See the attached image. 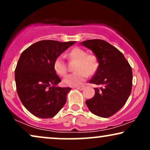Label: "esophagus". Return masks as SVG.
I'll return each instance as SVG.
<instances>
[{
    "label": "esophagus",
    "mask_w": 150,
    "mask_h": 150,
    "mask_svg": "<svg viewBox=\"0 0 150 150\" xmlns=\"http://www.w3.org/2000/svg\"><path fill=\"white\" fill-rule=\"evenodd\" d=\"M85 86H79V87H77V89H78V90H80V91H83L84 89Z\"/></svg>",
    "instance_id": "obj_1"
}]
</instances>
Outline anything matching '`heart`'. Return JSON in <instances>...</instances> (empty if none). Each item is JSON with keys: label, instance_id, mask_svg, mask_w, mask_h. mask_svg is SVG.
Instances as JSON below:
<instances>
[{"label": "heart", "instance_id": "heart-1", "mask_svg": "<svg viewBox=\"0 0 150 150\" xmlns=\"http://www.w3.org/2000/svg\"><path fill=\"white\" fill-rule=\"evenodd\" d=\"M69 56L71 59L77 60L75 73L69 74L63 79L66 86L77 87L80 86L86 80L88 75H92L98 67V59L94 54H86V52L79 48H75L70 51ZM53 69L57 74L64 76L67 73L66 65L63 55H59L54 60Z\"/></svg>", "mask_w": 150, "mask_h": 150}]
</instances>
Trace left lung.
I'll list each match as a JSON object with an SVG mask.
<instances>
[{
	"mask_svg": "<svg viewBox=\"0 0 150 150\" xmlns=\"http://www.w3.org/2000/svg\"><path fill=\"white\" fill-rule=\"evenodd\" d=\"M98 59V68L89 83L100 85L95 96L86 101L89 111L102 117L111 116L120 110L129 97L132 88V70L122 52L101 39L80 43Z\"/></svg>",
	"mask_w": 150,
	"mask_h": 150,
	"instance_id": "1",
	"label": "left lung"
}]
</instances>
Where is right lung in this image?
Masks as SVG:
<instances>
[{"instance_id": "add662e5", "label": "right lung", "mask_w": 150, "mask_h": 150, "mask_svg": "<svg viewBox=\"0 0 150 150\" xmlns=\"http://www.w3.org/2000/svg\"><path fill=\"white\" fill-rule=\"evenodd\" d=\"M75 43L40 41L21 54L15 69L17 93L26 109L35 116L50 118L66 104L71 88L57 86L61 79L53 69V64Z\"/></svg>"}]
</instances>
